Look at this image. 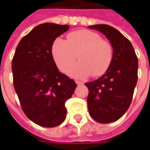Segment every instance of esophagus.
<instances>
[{
	"label": "esophagus",
	"instance_id": "obj_1",
	"mask_svg": "<svg viewBox=\"0 0 150 150\" xmlns=\"http://www.w3.org/2000/svg\"><path fill=\"white\" fill-rule=\"evenodd\" d=\"M76 83L78 84V85H83V83H82V82H80V81H76Z\"/></svg>",
	"mask_w": 150,
	"mask_h": 150
}]
</instances>
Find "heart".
<instances>
[{"mask_svg": "<svg viewBox=\"0 0 150 150\" xmlns=\"http://www.w3.org/2000/svg\"><path fill=\"white\" fill-rule=\"evenodd\" d=\"M52 56L58 69L68 71L77 59L80 62L69 71L75 78H83L91 74L98 77L108 70L113 59V49L108 41L99 34L88 30H79L69 33L67 41L55 39L52 45Z\"/></svg>", "mask_w": 150, "mask_h": 150, "instance_id": "b5f03b06", "label": "heart"}]
</instances>
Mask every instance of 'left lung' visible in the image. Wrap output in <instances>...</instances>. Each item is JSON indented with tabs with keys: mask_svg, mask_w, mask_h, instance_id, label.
<instances>
[{
	"mask_svg": "<svg viewBox=\"0 0 150 150\" xmlns=\"http://www.w3.org/2000/svg\"><path fill=\"white\" fill-rule=\"evenodd\" d=\"M106 37L113 49L108 70L95 81L86 83L88 88V107L90 116L101 124L121 118L132 102L138 80V58L132 44L112 26L98 24L88 26Z\"/></svg>",
	"mask_w": 150,
	"mask_h": 150,
	"instance_id": "obj_1",
	"label": "left lung"
}]
</instances>
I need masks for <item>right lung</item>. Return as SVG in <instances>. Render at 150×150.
<instances>
[{"label":"right lung","instance_id":"1","mask_svg":"<svg viewBox=\"0 0 150 150\" xmlns=\"http://www.w3.org/2000/svg\"><path fill=\"white\" fill-rule=\"evenodd\" d=\"M68 29V25H38L21 40L11 62L21 108L42 127L53 128L65 120V103L77 88L74 80L59 72L51 50L55 39Z\"/></svg>","mask_w":150,"mask_h":150}]
</instances>
